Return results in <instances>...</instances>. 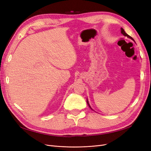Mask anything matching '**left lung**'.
I'll return each mask as SVG.
<instances>
[{
    "label": "left lung",
    "instance_id": "left-lung-1",
    "mask_svg": "<svg viewBox=\"0 0 151 151\" xmlns=\"http://www.w3.org/2000/svg\"><path fill=\"white\" fill-rule=\"evenodd\" d=\"M121 33L123 35V36H127V37H128V38H130L131 40H133L134 41V42H135V41H134V40L133 39V38H132V37H131V36H130L129 35H127L126 33H125V30L124 29H123L122 28H121ZM87 103H88V106H89V107L91 109H93L92 108H91V106H90V105H89V101H88V99H87Z\"/></svg>",
    "mask_w": 151,
    "mask_h": 151
}]
</instances>
